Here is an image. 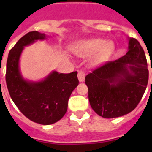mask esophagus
I'll return each instance as SVG.
<instances>
[{
    "instance_id": "34e87169",
    "label": "esophagus",
    "mask_w": 152,
    "mask_h": 152,
    "mask_svg": "<svg viewBox=\"0 0 152 152\" xmlns=\"http://www.w3.org/2000/svg\"><path fill=\"white\" fill-rule=\"evenodd\" d=\"M78 79L80 82H83L84 79H85V73L83 71H79L78 72Z\"/></svg>"
}]
</instances>
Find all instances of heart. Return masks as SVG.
I'll return each mask as SVG.
<instances>
[{
    "label": "heart",
    "mask_w": 152,
    "mask_h": 152,
    "mask_svg": "<svg viewBox=\"0 0 152 152\" xmlns=\"http://www.w3.org/2000/svg\"><path fill=\"white\" fill-rule=\"evenodd\" d=\"M113 50L114 46L113 42L100 39L79 41L72 48L74 53L79 57H88L93 55L91 60V64L93 66L99 65L107 61Z\"/></svg>",
    "instance_id": "obj_1"
}]
</instances>
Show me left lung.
<instances>
[{
	"mask_svg": "<svg viewBox=\"0 0 152 152\" xmlns=\"http://www.w3.org/2000/svg\"><path fill=\"white\" fill-rule=\"evenodd\" d=\"M148 82L146 56L133 38H129L126 54L99 67L85 77L91 106L104 118H118L133 110Z\"/></svg>",
	"mask_w": 152,
	"mask_h": 152,
	"instance_id": "left-lung-1",
	"label": "left lung"
}]
</instances>
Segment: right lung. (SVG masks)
I'll use <instances>...</instances> for the list:
<instances>
[{"label":"right lung","instance_id":"obj_1","mask_svg":"<svg viewBox=\"0 0 152 152\" xmlns=\"http://www.w3.org/2000/svg\"><path fill=\"white\" fill-rule=\"evenodd\" d=\"M46 38L36 31L23 36L8 53L5 76L9 95L21 113L32 121L45 125L64 117L69 97L79 84L77 72L64 74L53 71L38 82L23 77L20 58L24 47Z\"/></svg>","mask_w":152,"mask_h":152}]
</instances>
